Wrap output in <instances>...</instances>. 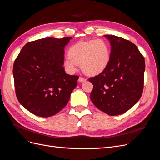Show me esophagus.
Here are the masks:
<instances>
[{
    "mask_svg": "<svg viewBox=\"0 0 160 160\" xmlns=\"http://www.w3.org/2000/svg\"><path fill=\"white\" fill-rule=\"evenodd\" d=\"M86 81V79L83 78V77H80L79 78V82H81V83H82V82H85Z\"/></svg>",
    "mask_w": 160,
    "mask_h": 160,
    "instance_id": "34e87169",
    "label": "esophagus"
}]
</instances>
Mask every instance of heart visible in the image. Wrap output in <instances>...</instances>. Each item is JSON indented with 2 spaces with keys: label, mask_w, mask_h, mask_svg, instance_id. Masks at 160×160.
<instances>
[{
  "label": "heart",
  "mask_w": 160,
  "mask_h": 160,
  "mask_svg": "<svg viewBox=\"0 0 160 160\" xmlns=\"http://www.w3.org/2000/svg\"><path fill=\"white\" fill-rule=\"evenodd\" d=\"M110 49L108 42L102 38L80 41L71 47L69 55L65 57L64 65L71 72L75 71L78 64L86 74L98 75L109 64Z\"/></svg>",
  "instance_id": "heart-1"
}]
</instances>
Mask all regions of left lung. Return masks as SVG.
I'll return each mask as SVG.
<instances>
[{
  "instance_id": "1",
  "label": "left lung",
  "mask_w": 160,
  "mask_h": 160,
  "mask_svg": "<svg viewBox=\"0 0 160 160\" xmlns=\"http://www.w3.org/2000/svg\"><path fill=\"white\" fill-rule=\"evenodd\" d=\"M111 51L107 67L89 81L93 85L90 98L101 111L118 115L132 108L143 90L145 60L131 41L115 35H105Z\"/></svg>"
}]
</instances>
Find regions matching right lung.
<instances>
[{"label":"right lung","instance_id":"1","mask_svg":"<svg viewBox=\"0 0 160 160\" xmlns=\"http://www.w3.org/2000/svg\"><path fill=\"white\" fill-rule=\"evenodd\" d=\"M71 37L28 42L16 58L13 77L18 101L31 113L51 117L65 107L79 76L63 68L64 48Z\"/></svg>","mask_w":160,"mask_h":160}]
</instances>
